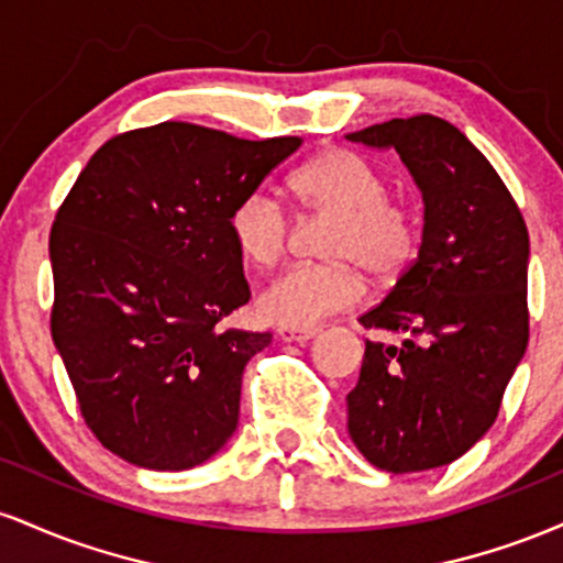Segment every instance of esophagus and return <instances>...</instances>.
Returning a JSON list of instances; mask_svg holds the SVG:
<instances>
[{"label":"esophagus","mask_w":563,"mask_h":563,"mask_svg":"<svg viewBox=\"0 0 563 563\" xmlns=\"http://www.w3.org/2000/svg\"><path fill=\"white\" fill-rule=\"evenodd\" d=\"M277 335L288 344H307L309 339L318 335V328H277Z\"/></svg>","instance_id":"obj_1"}]
</instances>
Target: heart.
<instances>
[{
    "label": "heart",
    "mask_w": 563,
    "mask_h": 563,
    "mask_svg": "<svg viewBox=\"0 0 563 563\" xmlns=\"http://www.w3.org/2000/svg\"><path fill=\"white\" fill-rule=\"evenodd\" d=\"M288 196L303 217L328 219L320 256L328 262L290 267L264 288L260 309L280 328H312L354 307L373 280L402 275L418 251V224L389 196L386 177L357 153L333 147L288 177ZM230 241L251 267H269L288 243V217L269 192H245L228 214Z\"/></svg>",
    "instance_id": "1"
}]
</instances>
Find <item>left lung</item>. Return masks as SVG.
Here are the masks:
<instances>
[{"label": "left lung", "instance_id": "1", "mask_svg": "<svg viewBox=\"0 0 563 563\" xmlns=\"http://www.w3.org/2000/svg\"><path fill=\"white\" fill-rule=\"evenodd\" d=\"M397 151L423 196L418 260L360 322L402 335L365 341L346 394L349 437L380 471L448 466L495 423L529 341V235L519 206L466 134L412 115L346 134Z\"/></svg>", "mask_w": 563, "mask_h": 563}]
</instances>
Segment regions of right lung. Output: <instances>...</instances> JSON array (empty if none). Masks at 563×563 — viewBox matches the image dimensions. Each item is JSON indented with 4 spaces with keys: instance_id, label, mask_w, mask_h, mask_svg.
<instances>
[{
    "instance_id": "obj_1",
    "label": "right lung",
    "mask_w": 563,
    "mask_h": 563,
    "mask_svg": "<svg viewBox=\"0 0 563 563\" xmlns=\"http://www.w3.org/2000/svg\"><path fill=\"white\" fill-rule=\"evenodd\" d=\"M299 145L164 121L108 140L63 200L53 341L84 421L132 466H200L235 434L273 333L219 328L251 299L228 214Z\"/></svg>"
}]
</instances>
